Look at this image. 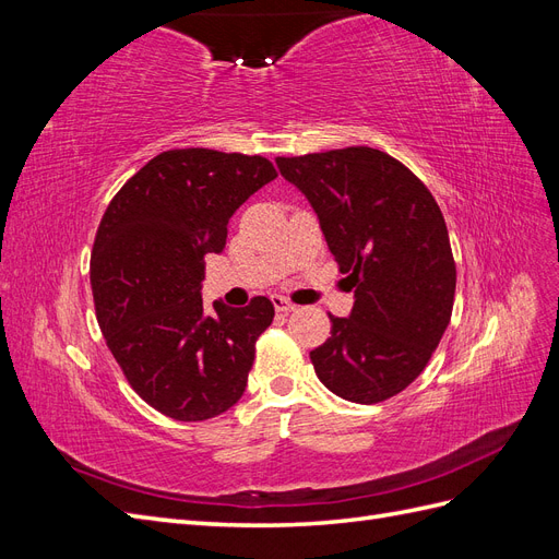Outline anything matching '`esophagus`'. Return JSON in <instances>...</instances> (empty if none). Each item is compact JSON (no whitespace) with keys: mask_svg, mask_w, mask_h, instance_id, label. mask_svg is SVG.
Instances as JSON below:
<instances>
[{"mask_svg":"<svg viewBox=\"0 0 559 559\" xmlns=\"http://www.w3.org/2000/svg\"><path fill=\"white\" fill-rule=\"evenodd\" d=\"M270 300H273V306H275L277 312H294V310H296L294 302H292L289 298H284V296L273 294V296H270Z\"/></svg>","mask_w":559,"mask_h":559,"instance_id":"obj_1","label":"esophagus"}]
</instances>
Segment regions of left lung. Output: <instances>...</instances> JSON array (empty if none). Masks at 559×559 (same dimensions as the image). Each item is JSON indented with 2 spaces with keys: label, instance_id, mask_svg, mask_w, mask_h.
<instances>
[{
  "label": "left lung",
  "instance_id": "left-lung-1",
  "mask_svg": "<svg viewBox=\"0 0 559 559\" xmlns=\"http://www.w3.org/2000/svg\"><path fill=\"white\" fill-rule=\"evenodd\" d=\"M277 167L308 198L354 292L352 312L331 314V337L310 352L317 378L354 403L396 396L450 324L456 270L441 207L408 167L370 146Z\"/></svg>",
  "mask_w": 559,
  "mask_h": 559
}]
</instances>
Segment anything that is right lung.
Instances as JSON below:
<instances>
[{
  "instance_id": "obj_1",
  "label": "right lung",
  "mask_w": 559,
  "mask_h": 559,
  "mask_svg": "<svg viewBox=\"0 0 559 559\" xmlns=\"http://www.w3.org/2000/svg\"><path fill=\"white\" fill-rule=\"evenodd\" d=\"M277 177L261 156L175 148L148 160L109 202L91 257L99 329L151 408L202 421L247 389L253 345L273 324L265 296L202 308L205 257L222 253L230 216Z\"/></svg>"
}]
</instances>
